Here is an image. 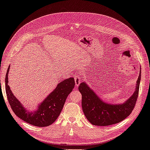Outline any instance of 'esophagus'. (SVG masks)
Segmentation results:
<instances>
[{
    "label": "esophagus",
    "instance_id": "1",
    "mask_svg": "<svg viewBox=\"0 0 150 150\" xmlns=\"http://www.w3.org/2000/svg\"><path fill=\"white\" fill-rule=\"evenodd\" d=\"M81 75L80 74H77L76 76L74 79H75V83H76V86H78L79 84H80V83H81Z\"/></svg>",
    "mask_w": 150,
    "mask_h": 150
}]
</instances>
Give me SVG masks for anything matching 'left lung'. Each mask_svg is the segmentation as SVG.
<instances>
[{
  "label": "left lung",
  "mask_w": 150,
  "mask_h": 150,
  "mask_svg": "<svg viewBox=\"0 0 150 150\" xmlns=\"http://www.w3.org/2000/svg\"><path fill=\"white\" fill-rule=\"evenodd\" d=\"M141 76L140 71L134 93L122 104L105 103L86 83H81L78 89L82 95V108L89 122L95 125L107 126L119 123L127 117L135 107L139 93Z\"/></svg>",
  "instance_id": "8db88e82"
}]
</instances>
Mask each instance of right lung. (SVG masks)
Here are the masks:
<instances>
[{
	"label": "right lung",
	"instance_id": "add662e5",
	"mask_svg": "<svg viewBox=\"0 0 150 150\" xmlns=\"http://www.w3.org/2000/svg\"><path fill=\"white\" fill-rule=\"evenodd\" d=\"M6 75V91L12 110L19 118L25 122L38 127H46L54 123L61 112L68 95L74 88V78H69L60 81L55 90L40 103L35 112H28L16 98L8 84V73Z\"/></svg>",
	"mask_w": 150,
	"mask_h": 150
}]
</instances>
